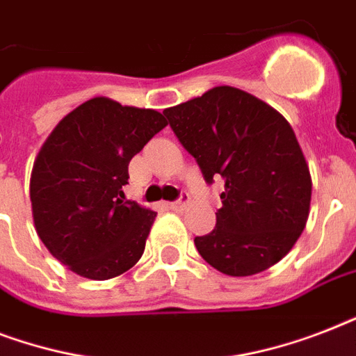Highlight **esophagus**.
Segmentation results:
<instances>
[{"instance_id": "34e87169", "label": "esophagus", "mask_w": 356, "mask_h": 356, "mask_svg": "<svg viewBox=\"0 0 356 356\" xmlns=\"http://www.w3.org/2000/svg\"><path fill=\"white\" fill-rule=\"evenodd\" d=\"M168 207H170L172 211H184V209L188 207V195L183 194V197H181V200L175 201V203H170Z\"/></svg>"}]
</instances>
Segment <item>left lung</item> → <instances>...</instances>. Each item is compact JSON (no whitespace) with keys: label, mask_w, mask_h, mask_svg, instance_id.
Masks as SVG:
<instances>
[{"label":"left lung","mask_w":356,"mask_h":356,"mask_svg":"<svg viewBox=\"0 0 356 356\" xmlns=\"http://www.w3.org/2000/svg\"><path fill=\"white\" fill-rule=\"evenodd\" d=\"M164 114L207 183H225L216 227L194 240L201 257L231 277L254 275L284 259L307 225L312 195L309 164L288 120L234 86H214Z\"/></svg>","instance_id":"left-lung-1"}]
</instances>
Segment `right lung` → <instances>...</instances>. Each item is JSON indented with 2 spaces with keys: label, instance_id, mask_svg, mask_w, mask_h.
Wrapping results in <instances>:
<instances>
[{
  "label": "right lung",
  "instance_id": "right-lung-1",
  "mask_svg": "<svg viewBox=\"0 0 356 356\" xmlns=\"http://www.w3.org/2000/svg\"><path fill=\"white\" fill-rule=\"evenodd\" d=\"M166 125L153 108L92 97L47 136L31 172L33 222L68 270L107 281L138 262L156 212L123 201L122 186L131 159Z\"/></svg>",
  "mask_w": 356,
  "mask_h": 356
}]
</instances>
